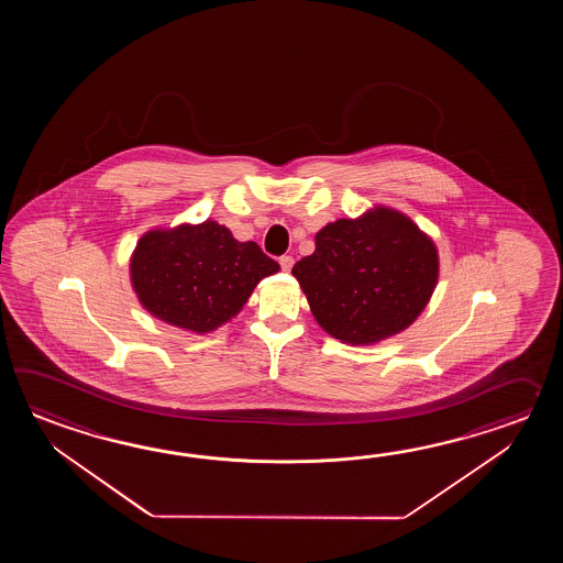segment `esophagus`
Masks as SVG:
<instances>
[{"instance_id": "1", "label": "esophagus", "mask_w": 563, "mask_h": 563, "mask_svg": "<svg viewBox=\"0 0 563 563\" xmlns=\"http://www.w3.org/2000/svg\"><path fill=\"white\" fill-rule=\"evenodd\" d=\"M279 265H282L284 272H289V269L294 267V257H291V255H282V257H279Z\"/></svg>"}]
</instances>
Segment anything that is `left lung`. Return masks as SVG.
I'll return each instance as SVG.
<instances>
[{
	"instance_id": "1",
	"label": "left lung",
	"mask_w": 563,
	"mask_h": 563,
	"mask_svg": "<svg viewBox=\"0 0 563 563\" xmlns=\"http://www.w3.org/2000/svg\"><path fill=\"white\" fill-rule=\"evenodd\" d=\"M291 274L328 334L371 346L407 330L427 308L439 282V252L410 217L376 205L320 229L316 252Z\"/></svg>"
}]
</instances>
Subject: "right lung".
Wrapping results in <instances>:
<instances>
[{
  "label": "right lung",
  "mask_w": 563,
  "mask_h": 563,
  "mask_svg": "<svg viewBox=\"0 0 563 563\" xmlns=\"http://www.w3.org/2000/svg\"><path fill=\"white\" fill-rule=\"evenodd\" d=\"M129 267L144 310L195 334H209L235 318L255 286L279 272L255 241H238L211 219L146 231Z\"/></svg>",
  "instance_id": "right-lung-1"
}]
</instances>
